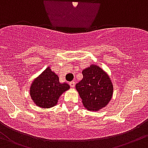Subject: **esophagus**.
I'll return each instance as SVG.
<instances>
[{"label": "esophagus", "instance_id": "obj_1", "mask_svg": "<svg viewBox=\"0 0 148 148\" xmlns=\"http://www.w3.org/2000/svg\"><path fill=\"white\" fill-rule=\"evenodd\" d=\"M70 87H72V88H74V87H75V82H74V81H71V82H70Z\"/></svg>", "mask_w": 148, "mask_h": 148}]
</instances>
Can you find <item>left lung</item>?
I'll use <instances>...</instances> for the list:
<instances>
[{
  "label": "left lung",
  "mask_w": 148,
  "mask_h": 148,
  "mask_svg": "<svg viewBox=\"0 0 148 148\" xmlns=\"http://www.w3.org/2000/svg\"><path fill=\"white\" fill-rule=\"evenodd\" d=\"M83 79L75 86L84 108L97 111L111 100L113 85L108 73L96 64H91L82 71Z\"/></svg>",
  "instance_id": "8db88e82"
}]
</instances>
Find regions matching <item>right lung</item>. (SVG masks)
<instances>
[{
    "label": "right lung",
    "mask_w": 148,
    "mask_h": 148,
    "mask_svg": "<svg viewBox=\"0 0 148 148\" xmlns=\"http://www.w3.org/2000/svg\"><path fill=\"white\" fill-rule=\"evenodd\" d=\"M69 88L70 86L60 83L58 75L48 67L33 81L29 95L36 106L46 109L55 106L60 96Z\"/></svg>",
    "instance_id": "add662e5"
}]
</instances>
